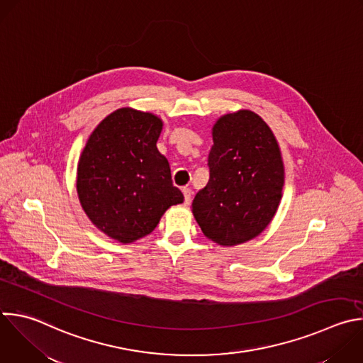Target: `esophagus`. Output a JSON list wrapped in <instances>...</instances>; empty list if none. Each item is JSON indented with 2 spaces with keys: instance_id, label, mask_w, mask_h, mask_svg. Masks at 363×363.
<instances>
[{
  "instance_id": "esophagus-1",
  "label": "esophagus",
  "mask_w": 363,
  "mask_h": 363,
  "mask_svg": "<svg viewBox=\"0 0 363 363\" xmlns=\"http://www.w3.org/2000/svg\"><path fill=\"white\" fill-rule=\"evenodd\" d=\"M182 192H184V196H185V205H189V202H191V196H192V191H191V188H184V189H182Z\"/></svg>"
}]
</instances>
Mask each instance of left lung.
<instances>
[{
	"mask_svg": "<svg viewBox=\"0 0 363 363\" xmlns=\"http://www.w3.org/2000/svg\"><path fill=\"white\" fill-rule=\"evenodd\" d=\"M212 141L209 181L195 195L192 213L215 244H245L277 215L285 185L282 152L269 125L251 109L219 116Z\"/></svg>",
	"mask_w": 363,
	"mask_h": 363,
	"instance_id": "1",
	"label": "left lung"
}]
</instances>
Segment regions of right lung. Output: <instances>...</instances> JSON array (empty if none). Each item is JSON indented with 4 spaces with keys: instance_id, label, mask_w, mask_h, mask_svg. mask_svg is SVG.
<instances>
[{
    "instance_id": "right-lung-1",
    "label": "right lung",
    "mask_w": 363,
    "mask_h": 363,
    "mask_svg": "<svg viewBox=\"0 0 363 363\" xmlns=\"http://www.w3.org/2000/svg\"><path fill=\"white\" fill-rule=\"evenodd\" d=\"M162 128L152 112L118 108L96 125L79 155V203L101 232L121 244L150 235L167 209L184 202L157 148Z\"/></svg>"
}]
</instances>
